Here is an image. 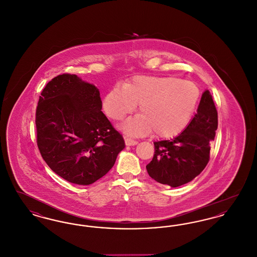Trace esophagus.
Listing matches in <instances>:
<instances>
[{
	"mask_svg": "<svg viewBox=\"0 0 257 257\" xmlns=\"http://www.w3.org/2000/svg\"><path fill=\"white\" fill-rule=\"evenodd\" d=\"M125 145L128 147H133V146L138 145V142L132 140V139H129V138H125Z\"/></svg>",
	"mask_w": 257,
	"mask_h": 257,
	"instance_id": "1",
	"label": "esophagus"
}]
</instances>
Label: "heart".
<instances>
[{
  "mask_svg": "<svg viewBox=\"0 0 257 257\" xmlns=\"http://www.w3.org/2000/svg\"><path fill=\"white\" fill-rule=\"evenodd\" d=\"M199 99L195 83L175 77L137 76L122 86H114L103 101L104 110L113 120L132 113L140 104L141 114L120 125L124 133L145 136L154 131L161 138L179 134L189 121Z\"/></svg>",
  "mask_w": 257,
  "mask_h": 257,
  "instance_id": "1",
  "label": "heart"
}]
</instances>
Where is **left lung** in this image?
<instances>
[{
    "instance_id": "8db88e82",
    "label": "left lung",
    "mask_w": 257,
    "mask_h": 257,
    "mask_svg": "<svg viewBox=\"0 0 257 257\" xmlns=\"http://www.w3.org/2000/svg\"><path fill=\"white\" fill-rule=\"evenodd\" d=\"M218 128V112L210 91L200 99L196 113L187 127L170 141L155 142L149 176L172 188L189 183L203 171L210 159V148Z\"/></svg>"
}]
</instances>
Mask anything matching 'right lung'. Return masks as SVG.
I'll return each mask as SVG.
<instances>
[{
    "label": "right lung",
    "mask_w": 257,
    "mask_h": 257,
    "mask_svg": "<svg viewBox=\"0 0 257 257\" xmlns=\"http://www.w3.org/2000/svg\"><path fill=\"white\" fill-rule=\"evenodd\" d=\"M101 110L99 89L74 74L55 77L39 96L37 147L50 169L70 183H94L125 147Z\"/></svg>",
    "instance_id": "add662e5"
}]
</instances>
